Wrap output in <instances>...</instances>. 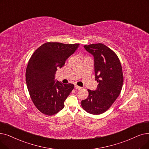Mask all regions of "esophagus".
<instances>
[{"label": "esophagus", "instance_id": "34e87169", "mask_svg": "<svg viewBox=\"0 0 149 149\" xmlns=\"http://www.w3.org/2000/svg\"><path fill=\"white\" fill-rule=\"evenodd\" d=\"M74 88H75V89H80L81 88V87H80V86H77V85H75Z\"/></svg>", "mask_w": 149, "mask_h": 149}]
</instances>
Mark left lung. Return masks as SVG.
<instances>
[{
  "label": "left lung",
  "mask_w": 149,
  "mask_h": 149,
  "mask_svg": "<svg viewBox=\"0 0 149 149\" xmlns=\"http://www.w3.org/2000/svg\"><path fill=\"white\" fill-rule=\"evenodd\" d=\"M84 47L94 58L95 80L99 83L95 91L88 89V98L81 100V107L92 114H102L109 108L119 95L124 82L122 69L118 56L102 43Z\"/></svg>",
  "instance_id": "8db88e82"
}]
</instances>
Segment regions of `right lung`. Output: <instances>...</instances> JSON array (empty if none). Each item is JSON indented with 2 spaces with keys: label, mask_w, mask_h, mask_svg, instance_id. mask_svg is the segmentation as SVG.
<instances>
[{
  "label": "right lung",
  "mask_w": 149,
  "mask_h": 149,
  "mask_svg": "<svg viewBox=\"0 0 149 149\" xmlns=\"http://www.w3.org/2000/svg\"><path fill=\"white\" fill-rule=\"evenodd\" d=\"M79 45L46 42L30 58L25 72L27 86L31 100L42 113L52 116L64 107V102L74 85L56 81V71L64 65Z\"/></svg>",
  "instance_id": "obj_1"
}]
</instances>
